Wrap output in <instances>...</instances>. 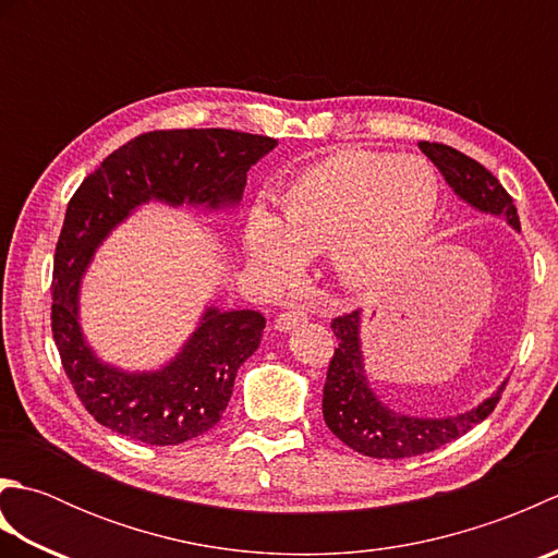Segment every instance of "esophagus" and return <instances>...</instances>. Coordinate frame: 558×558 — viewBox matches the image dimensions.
<instances>
[{
  "instance_id": "34e87169",
  "label": "esophagus",
  "mask_w": 558,
  "mask_h": 558,
  "mask_svg": "<svg viewBox=\"0 0 558 558\" xmlns=\"http://www.w3.org/2000/svg\"><path fill=\"white\" fill-rule=\"evenodd\" d=\"M304 322H306V312L298 310V306H288L286 312L278 314L276 328H278V330H290V328L300 326V324H304Z\"/></svg>"
}]
</instances>
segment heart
<instances>
[{"label": "heart", "instance_id": "obj_1", "mask_svg": "<svg viewBox=\"0 0 558 558\" xmlns=\"http://www.w3.org/2000/svg\"><path fill=\"white\" fill-rule=\"evenodd\" d=\"M438 196L429 162L384 150H340L282 192L280 220L254 208L244 246L252 266L272 282L294 278L304 256L328 248L345 286L372 288L420 252Z\"/></svg>", "mask_w": 558, "mask_h": 558}]
</instances>
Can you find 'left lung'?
<instances>
[{"instance_id":"1","label":"left lung","mask_w":558,"mask_h":558,"mask_svg":"<svg viewBox=\"0 0 558 558\" xmlns=\"http://www.w3.org/2000/svg\"><path fill=\"white\" fill-rule=\"evenodd\" d=\"M420 148L441 170L446 182L453 186V192L462 201H468L470 206L484 213L504 216L508 225L520 230L518 210L511 194L506 192L501 182L484 165L444 144L422 141ZM330 328H333L338 338V348L326 372L324 420L328 429L342 444L366 458L400 460L432 453V450L456 441L462 434H468L472 426L487 420L496 402L501 400L506 384L489 400H484L482 405L465 414H456V417L422 420L388 410L374 396L364 376L360 350V312L336 316L330 322Z\"/></svg>"}]
</instances>
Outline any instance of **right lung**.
I'll return each mask as SVG.
<instances>
[{
    "instance_id": "add662e5",
    "label": "right lung",
    "mask_w": 558,
    "mask_h": 558,
    "mask_svg": "<svg viewBox=\"0 0 558 558\" xmlns=\"http://www.w3.org/2000/svg\"><path fill=\"white\" fill-rule=\"evenodd\" d=\"M276 146V138L232 129H160L110 153L71 196L54 248L52 338L81 405L102 426L150 446L206 434L228 408L236 369L260 345L266 318L210 306L165 369H112L90 352L78 328V282L96 246L150 198L172 206L236 204L248 168Z\"/></svg>"
}]
</instances>
